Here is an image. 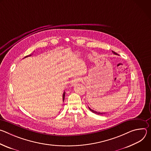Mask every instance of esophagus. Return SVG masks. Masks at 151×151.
<instances>
[{
	"instance_id": "esophagus-1",
	"label": "esophagus",
	"mask_w": 151,
	"mask_h": 151,
	"mask_svg": "<svg viewBox=\"0 0 151 151\" xmlns=\"http://www.w3.org/2000/svg\"><path fill=\"white\" fill-rule=\"evenodd\" d=\"M81 78H79V77H77V78H74L72 81H71V85L73 86V85H76L77 83H78L79 82H80L81 81Z\"/></svg>"
}]
</instances>
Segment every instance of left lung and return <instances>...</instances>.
Returning <instances> with one entry per match:
<instances>
[{"instance_id": "8db88e82", "label": "left lung", "mask_w": 151, "mask_h": 151, "mask_svg": "<svg viewBox=\"0 0 151 151\" xmlns=\"http://www.w3.org/2000/svg\"><path fill=\"white\" fill-rule=\"evenodd\" d=\"M112 52L114 54H115V55H118V54L117 53H116L115 52H114V51H112ZM88 108H89V109L92 112H93V113H94V114H98V115H103V114H106V112L104 113H100V112H96V111H93V109H91V108H90V107H88Z\"/></svg>"}]
</instances>
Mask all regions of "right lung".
<instances>
[{
    "instance_id": "1",
    "label": "right lung",
    "mask_w": 151,
    "mask_h": 151,
    "mask_svg": "<svg viewBox=\"0 0 151 151\" xmlns=\"http://www.w3.org/2000/svg\"><path fill=\"white\" fill-rule=\"evenodd\" d=\"M30 56H31V55H29L26 56L24 58H26V57H30ZM65 94H66V93H65V92H64V93H63V101H64V98H65Z\"/></svg>"
}]
</instances>
